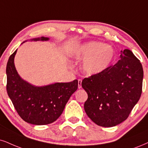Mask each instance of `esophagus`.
<instances>
[{
	"label": "esophagus",
	"mask_w": 148,
	"mask_h": 148,
	"mask_svg": "<svg viewBox=\"0 0 148 148\" xmlns=\"http://www.w3.org/2000/svg\"><path fill=\"white\" fill-rule=\"evenodd\" d=\"M78 88H82V79H78Z\"/></svg>",
	"instance_id": "1"
}]
</instances>
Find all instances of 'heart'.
Listing matches in <instances>:
<instances>
[{
  "label": "heart",
  "mask_w": 148,
  "mask_h": 148,
  "mask_svg": "<svg viewBox=\"0 0 148 148\" xmlns=\"http://www.w3.org/2000/svg\"><path fill=\"white\" fill-rule=\"evenodd\" d=\"M114 56L112 47L97 41L85 43L77 52L78 59L84 60L82 70L87 75H95L106 70Z\"/></svg>",
  "instance_id": "1"
}]
</instances>
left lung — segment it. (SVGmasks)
Wrapping results in <instances>:
<instances>
[{
	"label": "left lung",
	"instance_id": "8db88e82",
	"mask_svg": "<svg viewBox=\"0 0 148 148\" xmlns=\"http://www.w3.org/2000/svg\"><path fill=\"white\" fill-rule=\"evenodd\" d=\"M120 56L115 64L82 82L88 94L85 112L102 127L115 126L125 121L141 95L143 70L140 60L129 49Z\"/></svg>",
	"mask_w": 148,
	"mask_h": 148
}]
</instances>
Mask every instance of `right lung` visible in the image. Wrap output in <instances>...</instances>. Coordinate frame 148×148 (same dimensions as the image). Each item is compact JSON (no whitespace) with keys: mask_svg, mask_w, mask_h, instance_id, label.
Listing matches in <instances>:
<instances>
[{"mask_svg":"<svg viewBox=\"0 0 148 148\" xmlns=\"http://www.w3.org/2000/svg\"><path fill=\"white\" fill-rule=\"evenodd\" d=\"M34 40H48V38ZM16 50L7 64V91L19 116L34 125H47L58 119L71 96L77 90V79L38 87L24 81L14 66Z\"/></svg>","mask_w":148,"mask_h":148,"instance_id":"right-lung-1","label":"right lung"}]
</instances>
